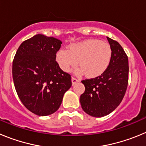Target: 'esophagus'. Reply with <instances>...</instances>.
<instances>
[{
    "label": "esophagus",
    "mask_w": 146,
    "mask_h": 146,
    "mask_svg": "<svg viewBox=\"0 0 146 146\" xmlns=\"http://www.w3.org/2000/svg\"><path fill=\"white\" fill-rule=\"evenodd\" d=\"M79 80L77 79V78H75V77H72V85H74L76 84L77 82H79Z\"/></svg>",
    "instance_id": "obj_1"
}]
</instances>
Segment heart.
I'll list each match as a JSON object with an SVG mask.
<instances>
[{
  "label": "heart",
  "mask_w": 146,
  "mask_h": 146,
  "mask_svg": "<svg viewBox=\"0 0 146 146\" xmlns=\"http://www.w3.org/2000/svg\"><path fill=\"white\" fill-rule=\"evenodd\" d=\"M112 50L106 42L98 39H87L72 44L69 49H60L55 54V60L60 69L68 72L78 65V74L96 77L108 69L111 60Z\"/></svg>",
  "instance_id": "b5f03b06"
}]
</instances>
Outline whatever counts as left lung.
Returning a JSON list of instances; mask_svg holds the SVG:
<instances>
[{
  "instance_id": "obj_1",
  "label": "left lung",
  "mask_w": 146,
  "mask_h": 146,
  "mask_svg": "<svg viewBox=\"0 0 146 146\" xmlns=\"http://www.w3.org/2000/svg\"><path fill=\"white\" fill-rule=\"evenodd\" d=\"M107 38L112 50L108 69L99 77L82 81L86 89L80 98L84 112L96 118L110 114L119 105L128 86V57L118 42Z\"/></svg>"
}]
</instances>
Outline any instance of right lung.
Returning <instances> with one entry per match:
<instances>
[{
	"label": "right lung",
	"instance_id": "obj_1",
	"mask_svg": "<svg viewBox=\"0 0 146 146\" xmlns=\"http://www.w3.org/2000/svg\"><path fill=\"white\" fill-rule=\"evenodd\" d=\"M61 44L54 37L35 35L20 44L13 60L17 94L25 108L39 116L57 111L72 86L70 74L55 60Z\"/></svg>",
	"mask_w": 146,
	"mask_h": 146
}]
</instances>
